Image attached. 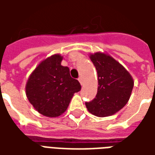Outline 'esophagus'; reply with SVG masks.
<instances>
[{
  "label": "esophagus",
  "instance_id": "1",
  "mask_svg": "<svg viewBox=\"0 0 155 155\" xmlns=\"http://www.w3.org/2000/svg\"><path fill=\"white\" fill-rule=\"evenodd\" d=\"M78 81H80V83H81V85H83V79H82V77L79 78V79H78Z\"/></svg>",
  "mask_w": 155,
  "mask_h": 155
}]
</instances>
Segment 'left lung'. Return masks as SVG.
Masks as SVG:
<instances>
[{
	"instance_id": "1",
	"label": "left lung",
	"mask_w": 155,
	"mask_h": 155,
	"mask_svg": "<svg viewBox=\"0 0 155 155\" xmlns=\"http://www.w3.org/2000/svg\"><path fill=\"white\" fill-rule=\"evenodd\" d=\"M97 71L96 96L85 103L90 113L97 117L116 114L128 103L134 87L131 74L120 62L104 52L90 54Z\"/></svg>"
}]
</instances>
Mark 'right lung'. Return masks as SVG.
Returning a JSON list of instances; mask_svg holds the SVG:
<instances>
[{
	"mask_svg": "<svg viewBox=\"0 0 155 155\" xmlns=\"http://www.w3.org/2000/svg\"><path fill=\"white\" fill-rule=\"evenodd\" d=\"M62 60L60 54L43 60L25 84L29 102L44 116L54 118L64 113L74 93L81 89L80 82L71 78L69 68L61 65Z\"/></svg>",
	"mask_w": 155,
	"mask_h": 155,
	"instance_id": "obj_1",
	"label": "right lung"
}]
</instances>
